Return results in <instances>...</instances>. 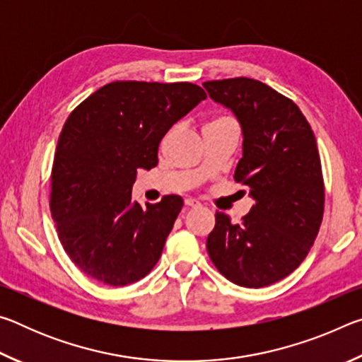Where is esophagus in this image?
I'll list each match as a JSON object with an SVG mask.
<instances>
[{
	"mask_svg": "<svg viewBox=\"0 0 362 362\" xmlns=\"http://www.w3.org/2000/svg\"><path fill=\"white\" fill-rule=\"evenodd\" d=\"M185 206L193 207V209H198V207H201V203H199V201L193 199V198H187L185 199Z\"/></svg>",
	"mask_w": 362,
	"mask_h": 362,
	"instance_id": "esophagus-1",
	"label": "esophagus"
}]
</instances>
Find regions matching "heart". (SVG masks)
I'll return each instance as SVG.
<instances>
[{"mask_svg": "<svg viewBox=\"0 0 362 362\" xmlns=\"http://www.w3.org/2000/svg\"><path fill=\"white\" fill-rule=\"evenodd\" d=\"M231 119H228V118H216V119H212V121H209L206 124V127H212V126H222V124H231Z\"/></svg>", "mask_w": 362, "mask_h": 362, "instance_id": "obj_1", "label": "heart"}]
</instances>
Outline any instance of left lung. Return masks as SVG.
<instances>
[{
	"label": "left lung",
	"instance_id": "8db88e82",
	"mask_svg": "<svg viewBox=\"0 0 362 362\" xmlns=\"http://www.w3.org/2000/svg\"><path fill=\"white\" fill-rule=\"evenodd\" d=\"M203 86L241 122L235 180L255 201L241 223L216 212L207 254L231 283L259 289L289 276L316 240L324 214L320 151L297 103L265 83L240 76Z\"/></svg>",
	"mask_w": 362,
	"mask_h": 362
}]
</instances>
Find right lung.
<instances>
[{
  "label": "right lung",
  "instance_id": "add662e5",
  "mask_svg": "<svg viewBox=\"0 0 362 362\" xmlns=\"http://www.w3.org/2000/svg\"><path fill=\"white\" fill-rule=\"evenodd\" d=\"M206 97L192 83L113 81L66 118L49 207L64 250L89 278L127 286L158 263L183 199L168 194L145 209L132 203V185L137 169L158 164L170 126Z\"/></svg>",
  "mask_w": 362,
  "mask_h": 362
}]
</instances>
